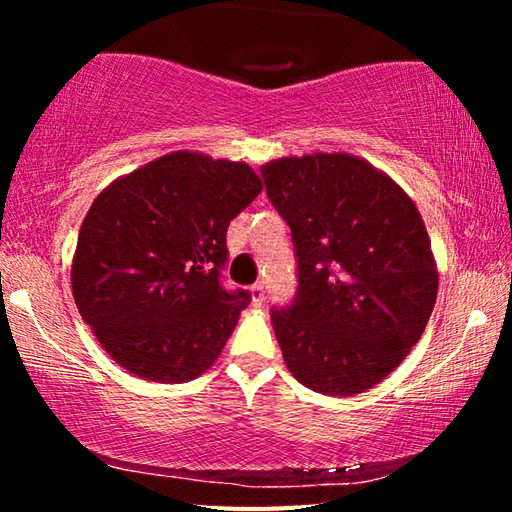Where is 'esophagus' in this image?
<instances>
[{"label":"esophagus","instance_id":"34e87169","mask_svg":"<svg viewBox=\"0 0 512 512\" xmlns=\"http://www.w3.org/2000/svg\"><path fill=\"white\" fill-rule=\"evenodd\" d=\"M264 296H266L264 284H255V287L250 289V298H253V305H255V307L262 305V302H264Z\"/></svg>","mask_w":512,"mask_h":512}]
</instances>
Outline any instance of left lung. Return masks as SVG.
Wrapping results in <instances>:
<instances>
[{
  "label": "left lung",
  "instance_id": "obj_1",
  "mask_svg": "<svg viewBox=\"0 0 512 512\" xmlns=\"http://www.w3.org/2000/svg\"><path fill=\"white\" fill-rule=\"evenodd\" d=\"M262 176L298 255V298L271 316L284 363L316 393H366L406 359L436 305L438 266L418 207L350 153L277 158Z\"/></svg>",
  "mask_w": 512,
  "mask_h": 512
}]
</instances>
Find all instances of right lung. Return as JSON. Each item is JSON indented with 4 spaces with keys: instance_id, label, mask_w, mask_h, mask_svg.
I'll return each instance as SVG.
<instances>
[{
    "instance_id": "right-lung-1",
    "label": "right lung",
    "mask_w": 512,
    "mask_h": 512,
    "mask_svg": "<svg viewBox=\"0 0 512 512\" xmlns=\"http://www.w3.org/2000/svg\"><path fill=\"white\" fill-rule=\"evenodd\" d=\"M262 180L246 162L173 151L94 198L72 293L101 348L135 377L183 384L219 359L250 293L221 289L230 221Z\"/></svg>"
}]
</instances>
